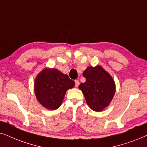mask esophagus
Instances as JSON below:
<instances>
[{"label":"esophagus","instance_id":"34e87169","mask_svg":"<svg viewBox=\"0 0 147 147\" xmlns=\"http://www.w3.org/2000/svg\"><path fill=\"white\" fill-rule=\"evenodd\" d=\"M79 84H80L79 81H78V80H75V87H78V86L79 85Z\"/></svg>","mask_w":147,"mask_h":147}]
</instances>
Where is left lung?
I'll use <instances>...</instances> for the list:
<instances>
[{
  "mask_svg": "<svg viewBox=\"0 0 147 147\" xmlns=\"http://www.w3.org/2000/svg\"><path fill=\"white\" fill-rule=\"evenodd\" d=\"M85 83L79 86L86 102L92 110L101 111L108 107L116 92L113 78L100 65L88 66L83 73Z\"/></svg>",
  "mask_w": 147,
  "mask_h": 147,
  "instance_id": "1",
  "label": "left lung"
}]
</instances>
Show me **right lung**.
Listing matches in <instances>:
<instances>
[{
    "mask_svg": "<svg viewBox=\"0 0 147 147\" xmlns=\"http://www.w3.org/2000/svg\"><path fill=\"white\" fill-rule=\"evenodd\" d=\"M75 85L67 75L56 68H45L35 79V95L43 107L55 110L61 105L67 90Z\"/></svg>",
    "mask_w": 147,
    "mask_h": 147,
    "instance_id": "right-lung-1",
    "label": "right lung"
}]
</instances>
